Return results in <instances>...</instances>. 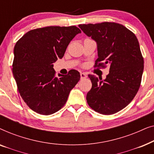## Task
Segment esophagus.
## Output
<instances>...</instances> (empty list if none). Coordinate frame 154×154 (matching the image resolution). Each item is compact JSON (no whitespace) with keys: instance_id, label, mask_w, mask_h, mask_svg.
<instances>
[{"instance_id":"obj_1","label":"esophagus","mask_w":154,"mask_h":154,"mask_svg":"<svg viewBox=\"0 0 154 154\" xmlns=\"http://www.w3.org/2000/svg\"><path fill=\"white\" fill-rule=\"evenodd\" d=\"M81 79H85L87 78V75H86V73H81Z\"/></svg>"}]
</instances>
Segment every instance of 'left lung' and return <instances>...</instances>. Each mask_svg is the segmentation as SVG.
<instances>
[{
    "label": "left lung",
    "mask_w": 154,
    "mask_h": 154,
    "mask_svg": "<svg viewBox=\"0 0 154 154\" xmlns=\"http://www.w3.org/2000/svg\"><path fill=\"white\" fill-rule=\"evenodd\" d=\"M88 36L97 43L98 58L94 68L109 66L106 79L88 75L92 88L88 92V105L96 112L111 115L131 102L140 89L144 58L133 32L115 22L80 24Z\"/></svg>",
    "instance_id": "1"
}]
</instances>
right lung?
Returning a JSON list of instances; mask_svg holds the SVG:
<instances>
[{
  "instance_id": "add662e5",
  "label": "right lung",
  "mask_w": 154,
  "mask_h": 154,
  "mask_svg": "<svg viewBox=\"0 0 154 154\" xmlns=\"http://www.w3.org/2000/svg\"><path fill=\"white\" fill-rule=\"evenodd\" d=\"M80 33L75 26H46L28 31L16 43L12 73L20 96L35 112L50 115L58 111L79 81L80 73L74 69L56 77L53 63L63 57Z\"/></svg>"
}]
</instances>
